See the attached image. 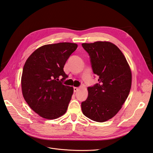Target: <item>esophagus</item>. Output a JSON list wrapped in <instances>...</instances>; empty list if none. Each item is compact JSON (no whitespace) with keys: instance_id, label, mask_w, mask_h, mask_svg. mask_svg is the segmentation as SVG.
<instances>
[{"instance_id":"34e87169","label":"esophagus","mask_w":153,"mask_h":153,"mask_svg":"<svg viewBox=\"0 0 153 153\" xmlns=\"http://www.w3.org/2000/svg\"><path fill=\"white\" fill-rule=\"evenodd\" d=\"M73 90H74V92H77V91H78V87H73Z\"/></svg>"}]
</instances>
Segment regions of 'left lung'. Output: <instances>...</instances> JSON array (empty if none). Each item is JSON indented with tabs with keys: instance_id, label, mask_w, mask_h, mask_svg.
I'll use <instances>...</instances> for the list:
<instances>
[{
	"instance_id": "left-lung-1",
	"label": "left lung",
	"mask_w": 153,
	"mask_h": 153,
	"mask_svg": "<svg viewBox=\"0 0 153 153\" xmlns=\"http://www.w3.org/2000/svg\"><path fill=\"white\" fill-rule=\"evenodd\" d=\"M82 46L99 77V83L87 88L82 110L92 121L103 123L115 116L126 100L131 86V69L121 51L112 43L96 41Z\"/></svg>"
}]
</instances>
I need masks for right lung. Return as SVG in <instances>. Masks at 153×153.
Wrapping results in <instances>:
<instances>
[{
    "mask_svg": "<svg viewBox=\"0 0 153 153\" xmlns=\"http://www.w3.org/2000/svg\"><path fill=\"white\" fill-rule=\"evenodd\" d=\"M77 47L76 43L66 42L46 45L27 59L22 75V94L39 116L55 119L66 112L73 88L62 84L66 78L63 68Z\"/></svg>",
    "mask_w": 153,
    "mask_h": 153,
    "instance_id": "1",
    "label": "right lung"
}]
</instances>
